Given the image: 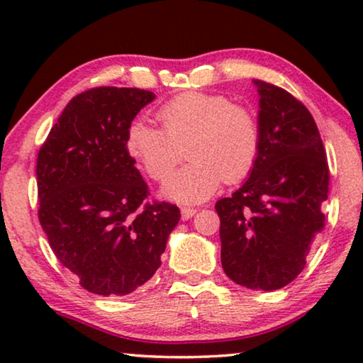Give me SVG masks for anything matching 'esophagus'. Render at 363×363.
I'll list each match as a JSON object with an SVG mask.
<instances>
[{
	"mask_svg": "<svg viewBox=\"0 0 363 363\" xmlns=\"http://www.w3.org/2000/svg\"><path fill=\"white\" fill-rule=\"evenodd\" d=\"M196 208H182V220L186 221L196 215Z\"/></svg>",
	"mask_w": 363,
	"mask_h": 363,
	"instance_id": "34e87169",
	"label": "esophagus"
}]
</instances>
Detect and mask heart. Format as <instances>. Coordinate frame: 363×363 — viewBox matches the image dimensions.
<instances>
[{"label":"heart","mask_w":363,"mask_h":363,"mask_svg":"<svg viewBox=\"0 0 363 363\" xmlns=\"http://www.w3.org/2000/svg\"><path fill=\"white\" fill-rule=\"evenodd\" d=\"M162 130L143 121L130 123L127 152L148 178L163 182L182 160L186 145L190 163L168 178L162 195L177 203H200L220 183L250 175L259 153V127L246 107L226 96L185 92L158 108Z\"/></svg>","instance_id":"1"}]
</instances>
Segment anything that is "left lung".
<instances>
[{
	"instance_id": "1",
	"label": "left lung",
	"mask_w": 363,
	"mask_h": 363,
	"mask_svg": "<svg viewBox=\"0 0 363 363\" xmlns=\"http://www.w3.org/2000/svg\"><path fill=\"white\" fill-rule=\"evenodd\" d=\"M252 82L259 94V153L245 185L215 208L226 276L247 289L276 291L301 274L324 230L329 165L304 104L274 84Z\"/></svg>"
}]
</instances>
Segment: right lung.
Returning a JSON list of instances; mask_svg holds the SVG:
<instances>
[{"label":"right lung","instance_id":"right-lung-1","mask_svg":"<svg viewBox=\"0 0 363 363\" xmlns=\"http://www.w3.org/2000/svg\"><path fill=\"white\" fill-rule=\"evenodd\" d=\"M155 94L96 87L72 97L38 153L39 223L54 255L99 296L145 284L180 210L145 203L147 183L127 152V130Z\"/></svg>","mask_w":363,"mask_h":363}]
</instances>
